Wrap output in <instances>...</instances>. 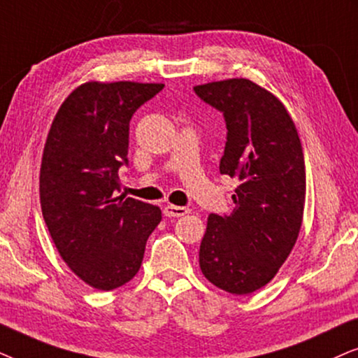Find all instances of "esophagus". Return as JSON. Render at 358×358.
<instances>
[{
	"mask_svg": "<svg viewBox=\"0 0 358 358\" xmlns=\"http://www.w3.org/2000/svg\"><path fill=\"white\" fill-rule=\"evenodd\" d=\"M189 209L185 208V206H173V204H169V206H165L164 209V214L166 217H182L185 214H188Z\"/></svg>",
	"mask_w": 358,
	"mask_h": 358,
	"instance_id": "obj_1",
	"label": "esophagus"
}]
</instances>
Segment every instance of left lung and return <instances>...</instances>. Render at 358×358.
<instances>
[{
	"label": "left lung",
	"mask_w": 358,
	"mask_h": 358,
	"mask_svg": "<svg viewBox=\"0 0 358 358\" xmlns=\"http://www.w3.org/2000/svg\"><path fill=\"white\" fill-rule=\"evenodd\" d=\"M193 90L224 113L227 137L219 171L239 180L232 213L209 214L199 268L224 292L254 293L273 280L299 236L306 198L301 141L285 104L250 80Z\"/></svg>",
	"instance_id": "obj_1"
}]
</instances>
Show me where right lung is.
<instances>
[{
    "instance_id": "right-lung-1",
    "label": "right lung",
    "mask_w": 358,
    "mask_h": 358,
    "mask_svg": "<svg viewBox=\"0 0 358 358\" xmlns=\"http://www.w3.org/2000/svg\"><path fill=\"white\" fill-rule=\"evenodd\" d=\"M164 83L87 82L57 111L42 154V216L69 268L111 292L137 275L149 236L162 221L154 204L116 196L127 164L129 121Z\"/></svg>"
}]
</instances>
